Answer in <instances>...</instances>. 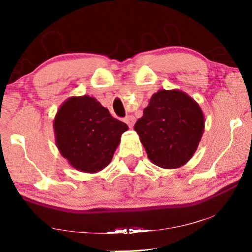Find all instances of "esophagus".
I'll return each instance as SVG.
<instances>
[{
	"label": "esophagus",
	"mask_w": 252,
	"mask_h": 252,
	"mask_svg": "<svg viewBox=\"0 0 252 252\" xmlns=\"http://www.w3.org/2000/svg\"><path fill=\"white\" fill-rule=\"evenodd\" d=\"M124 120H125V123L127 124V125H128L129 127H132L134 125V123H135V117H134V116H127Z\"/></svg>",
	"instance_id": "34e87169"
}]
</instances>
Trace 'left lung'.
I'll use <instances>...</instances> for the list:
<instances>
[{"instance_id":"8db88e82","label":"left lung","mask_w":252,"mask_h":252,"mask_svg":"<svg viewBox=\"0 0 252 252\" xmlns=\"http://www.w3.org/2000/svg\"><path fill=\"white\" fill-rule=\"evenodd\" d=\"M134 129L153 164L177 168L187 163L197 149L204 132V116L186 93L163 89L151 96Z\"/></svg>"}]
</instances>
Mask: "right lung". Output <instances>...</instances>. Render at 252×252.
<instances>
[{
	"label": "right lung",
	"mask_w": 252,
	"mask_h": 252,
	"mask_svg": "<svg viewBox=\"0 0 252 252\" xmlns=\"http://www.w3.org/2000/svg\"><path fill=\"white\" fill-rule=\"evenodd\" d=\"M54 129L62 156L77 170L96 173L110 164L128 126L113 118L97 99L84 95L61 105Z\"/></svg>",
	"instance_id": "add662e5"
}]
</instances>
